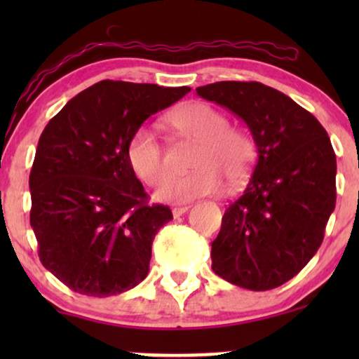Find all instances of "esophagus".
I'll return each instance as SVG.
<instances>
[{
    "label": "esophagus",
    "instance_id": "obj_1",
    "mask_svg": "<svg viewBox=\"0 0 359 359\" xmlns=\"http://www.w3.org/2000/svg\"><path fill=\"white\" fill-rule=\"evenodd\" d=\"M188 210H189V205H181V208L173 209V215H175V217H181V215L188 212Z\"/></svg>",
    "mask_w": 359,
    "mask_h": 359
}]
</instances>
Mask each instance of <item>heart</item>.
<instances>
[{"instance_id":"1","label":"heart","mask_w":359,"mask_h":359,"mask_svg":"<svg viewBox=\"0 0 359 359\" xmlns=\"http://www.w3.org/2000/svg\"><path fill=\"white\" fill-rule=\"evenodd\" d=\"M165 121L198 145L189 161L194 170L168 176L155 193L161 203H189L219 191L222 178L230 186L247 178L255 160V144L243 130L229 126L224 112L205 102H189L170 112ZM127 160L134 173L150 186L158 184L166 173L163 147L149 127H140L130 137Z\"/></svg>"}]
</instances>
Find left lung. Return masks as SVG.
Listing matches in <instances>:
<instances>
[{
	"label": "left lung",
	"instance_id": "8db88e82",
	"mask_svg": "<svg viewBox=\"0 0 359 359\" xmlns=\"http://www.w3.org/2000/svg\"><path fill=\"white\" fill-rule=\"evenodd\" d=\"M196 93L242 119L258 155L212 242L214 273L250 291L281 286L317 253L335 209L337 156L327 130L263 83L217 81Z\"/></svg>",
	"mask_w": 359,
	"mask_h": 359
}]
</instances>
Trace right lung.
<instances>
[{
  "mask_svg": "<svg viewBox=\"0 0 359 359\" xmlns=\"http://www.w3.org/2000/svg\"><path fill=\"white\" fill-rule=\"evenodd\" d=\"M189 91L104 80L72 97L43 129L29 176L31 227L42 264L72 291L116 296L149 274L155 233L173 214L147 204L127 144Z\"/></svg>",
  "mask_w": 359,
  "mask_h": 359,
  "instance_id": "obj_1",
  "label": "right lung"
}]
</instances>
